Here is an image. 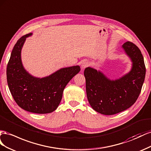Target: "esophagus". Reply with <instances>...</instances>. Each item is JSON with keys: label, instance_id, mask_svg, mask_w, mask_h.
<instances>
[{"label": "esophagus", "instance_id": "esophagus-1", "mask_svg": "<svg viewBox=\"0 0 151 151\" xmlns=\"http://www.w3.org/2000/svg\"><path fill=\"white\" fill-rule=\"evenodd\" d=\"M89 65H90V64H89V63L88 61H83L82 63H81V69H82V70H84L85 68L88 67Z\"/></svg>", "mask_w": 151, "mask_h": 151}]
</instances>
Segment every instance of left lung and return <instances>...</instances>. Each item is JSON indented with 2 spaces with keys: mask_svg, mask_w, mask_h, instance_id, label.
Instances as JSON below:
<instances>
[{
  "mask_svg": "<svg viewBox=\"0 0 151 151\" xmlns=\"http://www.w3.org/2000/svg\"><path fill=\"white\" fill-rule=\"evenodd\" d=\"M131 59V71L119 79L110 80L100 71L88 67L84 71L89 104L96 111L113 115L128 109L140 93L145 76V66L140 50L131 42L122 45Z\"/></svg>",
  "mask_w": 151,
  "mask_h": 151,
  "instance_id": "8db88e82",
  "label": "left lung"
}]
</instances>
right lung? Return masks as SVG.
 <instances>
[{
	"label": "right lung",
	"mask_w": 151,
	"mask_h": 151,
	"mask_svg": "<svg viewBox=\"0 0 151 151\" xmlns=\"http://www.w3.org/2000/svg\"><path fill=\"white\" fill-rule=\"evenodd\" d=\"M21 37L12 50L7 66V81L15 102L21 108L37 114L50 113L61 102L63 90L72 78L80 71L79 66L61 68L52 74L37 78L24 68L21 59V49L26 38Z\"/></svg>",
	"instance_id": "1"
}]
</instances>
